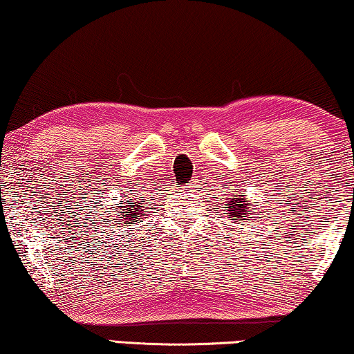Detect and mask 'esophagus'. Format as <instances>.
<instances>
[{"label":"esophagus","instance_id":"1","mask_svg":"<svg viewBox=\"0 0 354 354\" xmlns=\"http://www.w3.org/2000/svg\"><path fill=\"white\" fill-rule=\"evenodd\" d=\"M189 189H193V188H189Z\"/></svg>","mask_w":354,"mask_h":354}]
</instances>
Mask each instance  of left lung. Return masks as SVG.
Masks as SVG:
<instances>
[{"label": "left lung", "mask_w": 354, "mask_h": 354, "mask_svg": "<svg viewBox=\"0 0 354 354\" xmlns=\"http://www.w3.org/2000/svg\"><path fill=\"white\" fill-rule=\"evenodd\" d=\"M226 209L230 210V215L236 216V218H243V216H247L248 212H252L248 209L245 194H239V196L232 194V198H230V203H227ZM248 218H253V216H248Z\"/></svg>", "instance_id": "1"}]
</instances>
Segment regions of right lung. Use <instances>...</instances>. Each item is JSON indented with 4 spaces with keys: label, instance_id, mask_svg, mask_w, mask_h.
<instances>
[{
    "label": "right lung",
    "instance_id": "right-lung-1",
    "mask_svg": "<svg viewBox=\"0 0 354 354\" xmlns=\"http://www.w3.org/2000/svg\"><path fill=\"white\" fill-rule=\"evenodd\" d=\"M145 205V199H138L136 198L134 201L131 199H127L123 203H120V205H118V210H117V215L118 218H122V221H124V225H136V223L139 221L138 216H142L144 212H147L144 209Z\"/></svg>",
    "mask_w": 354,
    "mask_h": 354
}]
</instances>
